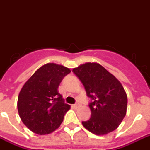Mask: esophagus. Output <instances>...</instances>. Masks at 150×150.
Instances as JSON below:
<instances>
[{
  "instance_id": "obj_1",
  "label": "esophagus",
  "mask_w": 150,
  "mask_h": 150,
  "mask_svg": "<svg viewBox=\"0 0 150 150\" xmlns=\"http://www.w3.org/2000/svg\"><path fill=\"white\" fill-rule=\"evenodd\" d=\"M79 105H79V103H77V104L74 105H73V107H74V108H75V109H77V108L79 106Z\"/></svg>"
}]
</instances>
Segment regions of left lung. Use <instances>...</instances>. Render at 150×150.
Returning <instances> with one entry per match:
<instances>
[{"mask_svg": "<svg viewBox=\"0 0 150 150\" xmlns=\"http://www.w3.org/2000/svg\"><path fill=\"white\" fill-rule=\"evenodd\" d=\"M72 71L92 100L89 104L92 116L82 122L84 127L98 136L116 129L127 110V95L121 82L98 63L80 64Z\"/></svg>", "mask_w": 150, "mask_h": 150, "instance_id": "1", "label": "left lung"}]
</instances>
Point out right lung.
<instances>
[{"instance_id":"1","label":"right lung","mask_w":150,"mask_h":150,"mask_svg":"<svg viewBox=\"0 0 150 150\" xmlns=\"http://www.w3.org/2000/svg\"><path fill=\"white\" fill-rule=\"evenodd\" d=\"M71 70L47 63L35 71L21 88L18 110L23 123L38 135L49 134L62 124L70 105L64 103L58 87Z\"/></svg>"}]
</instances>
